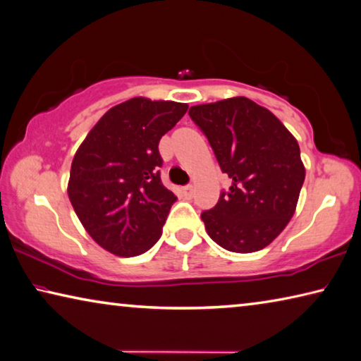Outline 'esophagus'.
<instances>
[{"label": "esophagus", "instance_id": "34e87169", "mask_svg": "<svg viewBox=\"0 0 361 361\" xmlns=\"http://www.w3.org/2000/svg\"><path fill=\"white\" fill-rule=\"evenodd\" d=\"M184 197L185 198H192L193 197V187L192 185H187V187H184Z\"/></svg>", "mask_w": 361, "mask_h": 361}]
</instances>
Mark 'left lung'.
<instances>
[{"label": "left lung", "instance_id": "obj_1", "mask_svg": "<svg viewBox=\"0 0 361 361\" xmlns=\"http://www.w3.org/2000/svg\"><path fill=\"white\" fill-rule=\"evenodd\" d=\"M230 179L214 208L202 212L206 232L232 252L270 245L288 226L305 179L298 140L270 110L232 97L188 110Z\"/></svg>", "mask_w": 361, "mask_h": 361}]
</instances>
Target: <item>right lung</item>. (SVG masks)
I'll use <instances>...</instances> for the list:
<instances>
[{"label": "right lung", "instance_id": "add662e5", "mask_svg": "<svg viewBox=\"0 0 361 361\" xmlns=\"http://www.w3.org/2000/svg\"><path fill=\"white\" fill-rule=\"evenodd\" d=\"M187 109L173 100L129 99L100 118L76 150L68 198L104 250L139 256L161 236L177 198L161 184L158 144Z\"/></svg>", "mask_w": 361, "mask_h": 361}]
</instances>
